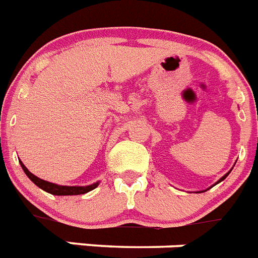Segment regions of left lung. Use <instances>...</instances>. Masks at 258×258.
I'll use <instances>...</instances> for the list:
<instances>
[{
    "label": "left lung",
    "instance_id": "8db88e82",
    "mask_svg": "<svg viewBox=\"0 0 258 258\" xmlns=\"http://www.w3.org/2000/svg\"><path fill=\"white\" fill-rule=\"evenodd\" d=\"M231 171H232V168H231V169H230V171H228V172H227V173H226V175H224V176H222L221 179L218 180V181H217V182H215L214 185H217V184H219V182H221V181H223V180H224V179H226V177H227V176H228V175H230V172H231ZM214 185H213V186H214ZM210 188H211V186H210ZM204 192H205V190H204Z\"/></svg>",
    "mask_w": 258,
    "mask_h": 258
}]
</instances>
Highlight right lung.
Returning <instances> with one entry per match:
<instances>
[{"instance_id":"1","label":"right lung","mask_w":258,"mask_h":258,"mask_svg":"<svg viewBox=\"0 0 258 258\" xmlns=\"http://www.w3.org/2000/svg\"><path fill=\"white\" fill-rule=\"evenodd\" d=\"M21 163L22 169L24 171V173L28 176V179L34 182L35 185H37L40 189L45 190L47 193H50V195L54 196H77V195H85V193L90 192L92 189H95L96 186L99 185V181L94 182L91 185H86V186H69V185H58V184H54V182L45 181L43 179H39L37 176H35L34 173H31L27 169V167L24 166L23 163Z\"/></svg>"}]
</instances>
